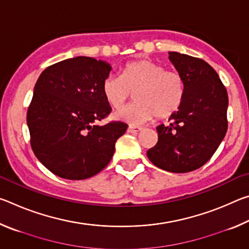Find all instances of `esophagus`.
<instances>
[{
    "instance_id": "esophagus-1",
    "label": "esophagus",
    "mask_w": 249,
    "mask_h": 249,
    "mask_svg": "<svg viewBox=\"0 0 249 249\" xmlns=\"http://www.w3.org/2000/svg\"><path fill=\"white\" fill-rule=\"evenodd\" d=\"M142 129V127H137V126L129 125L128 128H127V132H128V133H138V132H141Z\"/></svg>"
}]
</instances>
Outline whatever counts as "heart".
Segmentation results:
<instances>
[{"label":"heart","mask_w":249,"mask_h":249,"mask_svg":"<svg viewBox=\"0 0 249 249\" xmlns=\"http://www.w3.org/2000/svg\"><path fill=\"white\" fill-rule=\"evenodd\" d=\"M102 93L114 109L123 107L135 93L136 103L115 113V117L140 125L155 116L165 120L178 112L184 100L185 84L177 71L150 60H137L126 64L120 77L104 79Z\"/></svg>","instance_id":"b5f03b06"}]
</instances>
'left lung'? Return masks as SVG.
<instances>
[{
    "label": "left lung",
    "instance_id": "1",
    "mask_svg": "<svg viewBox=\"0 0 249 249\" xmlns=\"http://www.w3.org/2000/svg\"><path fill=\"white\" fill-rule=\"evenodd\" d=\"M169 59L184 80V100L170 124L157 127L158 142L147 157L160 169L183 174L208 162L225 137L229 96L208 62L176 52Z\"/></svg>",
    "mask_w": 249,
    "mask_h": 249
}]
</instances>
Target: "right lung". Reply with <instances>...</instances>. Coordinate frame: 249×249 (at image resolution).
Listing matches in <instances>:
<instances>
[{
  "label": "right lung",
  "instance_id": "right-lung-1",
  "mask_svg": "<svg viewBox=\"0 0 249 249\" xmlns=\"http://www.w3.org/2000/svg\"><path fill=\"white\" fill-rule=\"evenodd\" d=\"M107 62L79 56L46 68L34 88L27 111L31 146L39 161L58 177L83 180L111 161L123 122H98L111 113L102 84Z\"/></svg>",
  "mask_w": 249,
  "mask_h": 249
}]
</instances>
